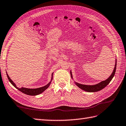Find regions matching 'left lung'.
Wrapping results in <instances>:
<instances>
[{
	"label": "left lung",
	"mask_w": 126,
	"mask_h": 126,
	"mask_svg": "<svg viewBox=\"0 0 126 126\" xmlns=\"http://www.w3.org/2000/svg\"><path fill=\"white\" fill-rule=\"evenodd\" d=\"M116 62H117L116 59L115 65L114 70H113L111 75L109 77V78H108L107 80L103 81L102 82H100L99 83H97V84H95L94 85H82V84H80V83L75 82L76 85L78 86V87L80 88H81V90L85 91L86 92H97V91H99L100 90H102V89H103V88H105L108 84H109L110 81L112 79L113 77L114 76L115 72H116ZM70 75H71V78L73 79V75H72V73H71V70H70Z\"/></svg>",
	"instance_id": "8db88e82"
}]
</instances>
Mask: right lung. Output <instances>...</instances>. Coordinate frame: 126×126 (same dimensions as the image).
Instances as JSON below:
<instances>
[{
    "mask_svg": "<svg viewBox=\"0 0 126 126\" xmlns=\"http://www.w3.org/2000/svg\"><path fill=\"white\" fill-rule=\"evenodd\" d=\"M6 75L7 76V78L9 80L10 82L11 83V84L13 85L16 88L17 90H18L19 91H20L22 93H24V94H26L27 95H36L40 94V93H43L44 91H45L47 88L50 85V83H51L52 80V76H53V73L52 74V78L51 80L50 81V82H49L48 84H47L46 86H44L43 87H39V88H24V87H21V88H18L17 87L15 83L10 78L9 76L6 73Z\"/></svg>",
    "mask_w": 126,
    "mask_h": 126,
    "instance_id": "obj_1",
    "label": "right lung"
}]
</instances>
